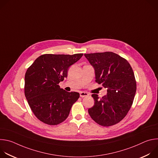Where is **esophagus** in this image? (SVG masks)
<instances>
[{
	"label": "esophagus",
	"instance_id": "esophagus-1",
	"mask_svg": "<svg viewBox=\"0 0 158 158\" xmlns=\"http://www.w3.org/2000/svg\"><path fill=\"white\" fill-rule=\"evenodd\" d=\"M88 96H89V94L87 93H85V92H81L80 93L81 98H84V97H87Z\"/></svg>",
	"mask_w": 158,
	"mask_h": 158
}]
</instances>
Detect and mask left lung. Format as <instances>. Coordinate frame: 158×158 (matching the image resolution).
Returning <instances> with one entry per match:
<instances>
[{
    "label": "left lung",
    "instance_id": "8db88e82",
    "mask_svg": "<svg viewBox=\"0 0 158 158\" xmlns=\"http://www.w3.org/2000/svg\"><path fill=\"white\" fill-rule=\"evenodd\" d=\"M94 68L96 82L107 88L102 98L93 94L94 105L88 109L91 118L98 124L115 125L127 115L136 91V81L127 60L112 52L84 54Z\"/></svg>",
    "mask_w": 158,
    "mask_h": 158
}]
</instances>
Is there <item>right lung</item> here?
Wrapping results in <instances>:
<instances>
[{"label":"right lung","instance_id":"right-lung-1","mask_svg":"<svg viewBox=\"0 0 158 158\" xmlns=\"http://www.w3.org/2000/svg\"><path fill=\"white\" fill-rule=\"evenodd\" d=\"M83 54H43L37 57L25 75L24 93L35 117L51 126L57 125L68 117L79 93H68L60 88L67 76L69 67Z\"/></svg>","mask_w":158,"mask_h":158}]
</instances>
